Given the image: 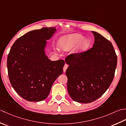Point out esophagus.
<instances>
[{
    "instance_id": "obj_1",
    "label": "esophagus",
    "mask_w": 126,
    "mask_h": 126,
    "mask_svg": "<svg viewBox=\"0 0 126 126\" xmlns=\"http://www.w3.org/2000/svg\"><path fill=\"white\" fill-rule=\"evenodd\" d=\"M67 67H68V65H67V64L65 63V65H64V66H63V72H65L66 71V70H67Z\"/></svg>"
}]
</instances>
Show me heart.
Masks as SVG:
<instances>
[{"label":"heart","instance_id":"b5f03b06","mask_svg":"<svg viewBox=\"0 0 126 126\" xmlns=\"http://www.w3.org/2000/svg\"><path fill=\"white\" fill-rule=\"evenodd\" d=\"M90 45V41L88 38H84V36L78 33L66 35L59 40V46L64 51H70L76 47L74 53L79 54L85 52Z\"/></svg>","mask_w":126,"mask_h":126}]
</instances>
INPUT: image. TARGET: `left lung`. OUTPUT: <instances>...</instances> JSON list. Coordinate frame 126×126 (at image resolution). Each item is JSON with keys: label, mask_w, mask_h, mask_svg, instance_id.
<instances>
[{"label": "left lung", "mask_w": 126, "mask_h": 126, "mask_svg": "<svg viewBox=\"0 0 126 126\" xmlns=\"http://www.w3.org/2000/svg\"><path fill=\"white\" fill-rule=\"evenodd\" d=\"M93 47L79 54L66 58L67 90L74 101L94 102L109 88L114 77L117 56L109 40L96 32Z\"/></svg>", "instance_id": "obj_1"}]
</instances>
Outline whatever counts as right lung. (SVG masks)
Here are the masks:
<instances>
[{
	"mask_svg": "<svg viewBox=\"0 0 126 126\" xmlns=\"http://www.w3.org/2000/svg\"><path fill=\"white\" fill-rule=\"evenodd\" d=\"M56 32L55 27L30 31L18 38L10 50L7 67L10 83L28 101L45 99L63 72L64 60L51 61L46 54L47 40Z\"/></svg>",
	"mask_w": 126,
	"mask_h": 126,
	"instance_id": "1",
	"label": "right lung"
}]
</instances>
